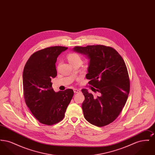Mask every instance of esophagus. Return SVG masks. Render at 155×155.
<instances>
[{"instance_id": "esophagus-1", "label": "esophagus", "mask_w": 155, "mask_h": 155, "mask_svg": "<svg viewBox=\"0 0 155 155\" xmlns=\"http://www.w3.org/2000/svg\"><path fill=\"white\" fill-rule=\"evenodd\" d=\"M73 90H74V93H75V94L80 92V91L79 89H74Z\"/></svg>"}]
</instances>
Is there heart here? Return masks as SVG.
Masks as SVG:
<instances>
[{
	"label": "heart",
	"mask_w": 155,
	"mask_h": 155,
	"mask_svg": "<svg viewBox=\"0 0 155 155\" xmlns=\"http://www.w3.org/2000/svg\"><path fill=\"white\" fill-rule=\"evenodd\" d=\"M67 58L68 59V62L71 65H73V64L78 63V62H81V59L80 56L78 54L74 53H69L67 55Z\"/></svg>",
	"instance_id": "heart-1"
}]
</instances>
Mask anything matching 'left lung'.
Masks as SVG:
<instances>
[{"mask_svg": "<svg viewBox=\"0 0 155 155\" xmlns=\"http://www.w3.org/2000/svg\"><path fill=\"white\" fill-rule=\"evenodd\" d=\"M74 52L85 55L89 60L87 79L97 92L94 97L82 89L85 100L82 109L85 118L93 125L103 127L118 117L130 92L127 68L122 57L113 48L104 45L75 46Z\"/></svg>", "mask_w": 155, "mask_h": 155, "instance_id": "obj_1", "label": "left lung"}]
</instances>
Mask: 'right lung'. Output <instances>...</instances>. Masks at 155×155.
Instances as JSON below:
<instances>
[{"label": "right lung", "instance_id": "add662e5", "mask_svg": "<svg viewBox=\"0 0 155 155\" xmlns=\"http://www.w3.org/2000/svg\"><path fill=\"white\" fill-rule=\"evenodd\" d=\"M67 49L53 46L35 52L23 70L25 103L34 116L44 124L53 125L62 120L74 95L71 89L56 92L52 88V78L57 75V58Z\"/></svg>", "mask_w": 155, "mask_h": 155}]
</instances>
